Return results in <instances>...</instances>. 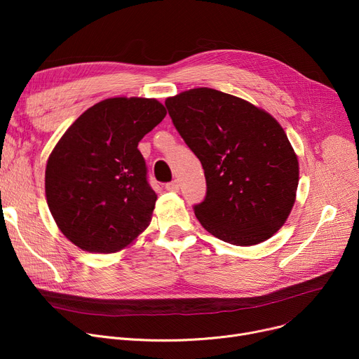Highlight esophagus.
I'll use <instances>...</instances> for the list:
<instances>
[{
	"label": "esophagus",
	"mask_w": 359,
	"mask_h": 359,
	"mask_svg": "<svg viewBox=\"0 0 359 359\" xmlns=\"http://www.w3.org/2000/svg\"><path fill=\"white\" fill-rule=\"evenodd\" d=\"M179 187H180V184H179L177 180H173V182H170V183L165 184V189L168 192H179Z\"/></svg>",
	"instance_id": "1"
}]
</instances>
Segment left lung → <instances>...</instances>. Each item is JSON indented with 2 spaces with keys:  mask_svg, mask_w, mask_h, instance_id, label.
Returning <instances> with one entry per match:
<instances>
[{
  "mask_svg": "<svg viewBox=\"0 0 359 359\" xmlns=\"http://www.w3.org/2000/svg\"><path fill=\"white\" fill-rule=\"evenodd\" d=\"M180 137L199 158L206 196L195 205L202 227L234 246H255L285 224L299 167L279 122L231 94L199 87L165 99Z\"/></svg>",
  "mask_w": 359,
  "mask_h": 359,
  "instance_id": "8db88e82",
  "label": "left lung"
}]
</instances>
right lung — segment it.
<instances>
[{
  "instance_id": "1",
  "label": "right lung",
  "mask_w": 359,
  "mask_h": 359,
  "mask_svg": "<svg viewBox=\"0 0 359 359\" xmlns=\"http://www.w3.org/2000/svg\"><path fill=\"white\" fill-rule=\"evenodd\" d=\"M167 115L156 99L111 97L87 109L46 163L49 211L81 250L115 253L148 227L157 195L138 142Z\"/></svg>"
}]
</instances>
